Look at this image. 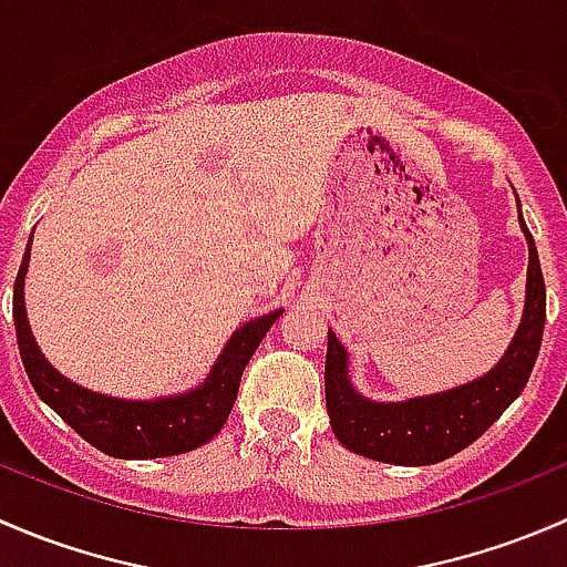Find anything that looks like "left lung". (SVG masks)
Returning <instances> with one entry per match:
<instances>
[{
  "mask_svg": "<svg viewBox=\"0 0 567 567\" xmlns=\"http://www.w3.org/2000/svg\"><path fill=\"white\" fill-rule=\"evenodd\" d=\"M518 225L529 247L524 316L505 357L480 379L425 398L379 403L353 390L348 379V351L329 331L323 373L326 409H329L331 431L342 447L364 458L398 463V466H431L477 442L499 420L502 411L524 392L540 351L543 323H546V285H543L535 241L522 219V205H518Z\"/></svg>",
  "mask_w": 567,
  "mask_h": 567,
  "instance_id": "8db88e82",
  "label": "left lung"
}]
</instances>
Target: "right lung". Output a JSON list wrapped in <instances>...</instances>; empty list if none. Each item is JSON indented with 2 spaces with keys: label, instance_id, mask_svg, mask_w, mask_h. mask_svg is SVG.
<instances>
[{
  "label": "right lung",
  "instance_id": "obj_1",
  "mask_svg": "<svg viewBox=\"0 0 567 567\" xmlns=\"http://www.w3.org/2000/svg\"><path fill=\"white\" fill-rule=\"evenodd\" d=\"M30 244H27L19 277H16L13 320L21 362H24L27 375H30L40 400L49 403L84 442H90L95 450L112 455V458H164V455H181L210 442L230 416L233 403L238 398V386H241L244 368L249 364L251 353L257 351L274 320L282 316V310H274L268 316L244 323L227 340L225 351L219 353L208 379L197 390L156 400L109 398V394L90 392L73 384L71 379L56 373L49 359L40 353L24 307Z\"/></svg>",
  "mask_w": 567,
  "mask_h": 567
}]
</instances>
